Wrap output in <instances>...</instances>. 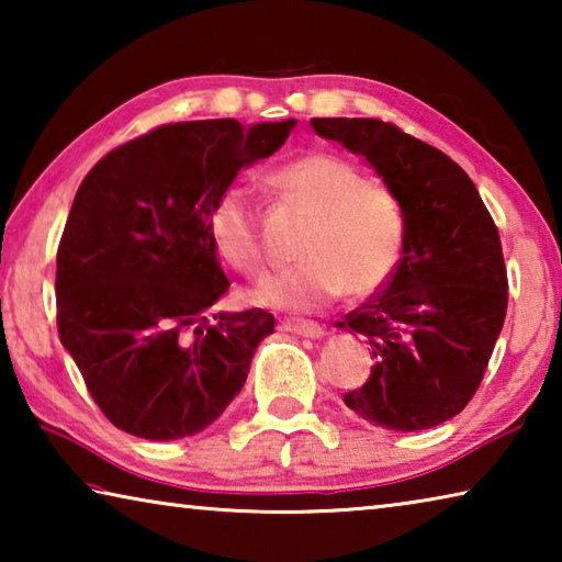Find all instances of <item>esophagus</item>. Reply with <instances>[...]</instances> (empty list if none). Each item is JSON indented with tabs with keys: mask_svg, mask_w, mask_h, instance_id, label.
Segmentation results:
<instances>
[{
	"mask_svg": "<svg viewBox=\"0 0 562 562\" xmlns=\"http://www.w3.org/2000/svg\"><path fill=\"white\" fill-rule=\"evenodd\" d=\"M282 329L292 331V335H300V337H310V339L325 337V327L317 325V322H310V319H284Z\"/></svg>",
	"mask_w": 562,
	"mask_h": 562,
	"instance_id": "1",
	"label": "esophagus"
}]
</instances>
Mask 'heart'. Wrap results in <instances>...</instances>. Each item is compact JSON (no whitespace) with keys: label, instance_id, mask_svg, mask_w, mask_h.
I'll return each mask as SVG.
<instances>
[{"label":"heart","instance_id":"heart-1","mask_svg":"<svg viewBox=\"0 0 562 562\" xmlns=\"http://www.w3.org/2000/svg\"><path fill=\"white\" fill-rule=\"evenodd\" d=\"M270 186L284 203L310 217L297 247V268L272 274L252 290V302L307 312L341 292L367 297L392 280L404 250V213L396 195L349 160L304 154L272 170ZM207 233L221 258L243 274H260L265 247L260 217L245 188L215 198Z\"/></svg>","mask_w":562,"mask_h":562}]
</instances>
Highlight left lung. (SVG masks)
Here are the masks:
<instances>
[{"label":"left lung","mask_w":562,"mask_h":562,"mask_svg":"<svg viewBox=\"0 0 562 562\" xmlns=\"http://www.w3.org/2000/svg\"><path fill=\"white\" fill-rule=\"evenodd\" d=\"M317 136L364 156L404 213V250L382 290L339 327L374 367L345 404L382 429L422 431L461 414L486 374L508 307L498 227L465 170L379 119H312Z\"/></svg>","instance_id":"8db88e82"}]
</instances>
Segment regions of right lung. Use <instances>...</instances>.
<instances>
[{"label": "right lung", "mask_w": 562, "mask_h": 562, "mask_svg": "<svg viewBox=\"0 0 562 562\" xmlns=\"http://www.w3.org/2000/svg\"><path fill=\"white\" fill-rule=\"evenodd\" d=\"M294 121L166 123L103 156L76 190L56 252V325L121 431L186 439L240 394L274 317L215 312L227 282L207 233L215 198Z\"/></svg>", "instance_id": "right-lung-1"}]
</instances>
